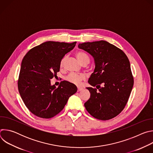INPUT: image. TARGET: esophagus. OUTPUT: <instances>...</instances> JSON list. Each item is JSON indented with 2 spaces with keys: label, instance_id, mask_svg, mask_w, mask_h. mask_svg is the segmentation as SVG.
Listing matches in <instances>:
<instances>
[{
  "label": "esophagus",
  "instance_id": "esophagus-1",
  "mask_svg": "<svg viewBox=\"0 0 153 153\" xmlns=\"http://www.w3.org/2000/svg\"><path fill=\"white\" fill-rule=\"evenodd\" d=\"M83 89L82 88H80V87H78L77 88V92H79V91H82Z\"/></svg>",
  "mask_w": 153,
  "mask_h": 153
}]
</instances>
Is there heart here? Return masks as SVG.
Masks as SVG:
<instances>
[{
	"mask_svg": "<svg viewBox=\"0 0 153 153\" xmlns=\"http://www.w3.org/2000/svg\"><path fill=\"white\" fill-rule=\"evenodd\" d=\"M76 57L78 59V60L82 63V64L85 62H88V63L90 62V58L89 56L87 55L86 53L79 51L76 53ZM67 60V56H64L60 62V67H63L64 66V64L65 63V61ZM86 76L83 74H76V73H70L68 76L65 77V80L67 82L72 83L73 85L79 86L80 85L81 82L85 80Z\"/></svg>",
	"mask_w": 153,
	"mask_h": 153,
	"instance_id": "1",
	"label": "heart"
}]
</instances>
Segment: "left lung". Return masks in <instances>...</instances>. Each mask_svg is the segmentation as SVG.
Returning a JSON list of instances; mask_svg holds the SVG:
<instances>
[{
  "mask_svg": "<svg viewBox=\"0 0 153 153\" xmlns=\"http://www.w3.org/2000/svg\"><path fill=\"white\" fill-rule=\"evenodd\" d=\"M78 47L91 54L96 63L88 82L96 88H86L91 96L84 104L86 110L99 120L115 117L125 107L134 85L128 57L105 40L85 42Z\"/></svg>",
  "mask_w": 153,
  "mask_h": 153,
  "instance_id": "left-lung-1",
  "label": "left lung"
}]
</instances>
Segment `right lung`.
<instances>
[{
	"mask_svg": "<svg viewBox=\"0 0 153 153\" xmlns=\"http://www.w3.org/2000/svg\"><path fill=\"white\" fill-rule=\"evenodd\" d=\"M76 43L46 42L31 48L24 56L17 81L18 90L25 106L34 115L43 119L53 117L76 93V87L68 82L62 81L57 88L50 82L60 71L61 59Z\"/></svg>",
	"mask_w": 153,
	"mask_h": 153,
	"instance_id": "obj_1",
	"label": "right lung"
}]
</instances>
